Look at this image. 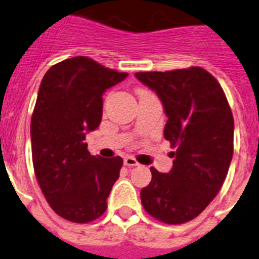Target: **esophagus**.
I'll return each instance as SVG.
<instances>
[{"label":"esophagus","mask_w":259,"mask_h":259,"mask_svg":"<svg viewBox=\"0 0 259 259\" xmlns=\"http://www.w3.org/2000/svg\"><path fill=\"white\" fill-rule=\"evenodd\" d=\"M123 164H125L126 167H136L139 163L133 156H125L123 157Z\"/></svg>","instance_id":"obj_1"}]
</instances>
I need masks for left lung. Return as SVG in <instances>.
I'll list each match as a JSON object with an SVG mask.
<instances>
[{
	"label": "left lung",
	"mask_w": 259,
	"mask_h": 259,
	"mask_svg": "<svg viewBox=\"0 0 259 259\" xmlns=\"http://www.w3.org/2000/svg\"><path fill=\"white\" fill-rule=\"evenodd\" d=\"M136 76L160 99L168 118L164 138L176 148L169 172L151 167L141 201L163 223H186L207 207L226 180L233 155L232 112L219 82L202 67Z\"/></svg>",
	"instance_id": "obj_1"
}]
</instances>
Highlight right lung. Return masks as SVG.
<instances>
[{
	"mask_svg": "<svg viewBox=\"0 0 259 259\" xmlns=\"http://www.w3.org/2000/svg\"><path fill=\"white\" fill-rule=\"evenodd\" d=\"M126 76L79 56L52 66L40 84L31 118L33 169L49 206L74 223L103 215L120 177L122 159L90 155L86 134L102 122L103 94Z\"/></svg>",
	"mask_w": 259,
	"mask_h": 259,
	"instance_id": "right-lung-1",
	"label": "right lung"
}]
</instances>
